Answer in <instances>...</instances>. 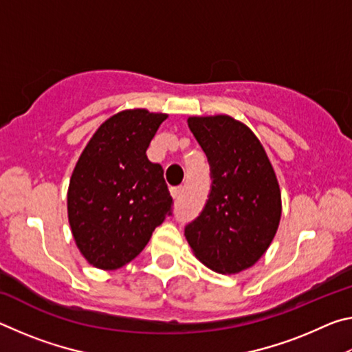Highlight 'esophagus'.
I'll return each mask as SVG.
<instances>
[{
  "mask_svg": "<svg viewBox=\"0 0 352 352\" xmlns=\"http://www.w3.org/2000/svg\"><path fill=\"white\" fill-rule=\"evenodd\" d=\"M183 192V188L182 186H175V188H170V195L174 197L175 200L180 199V195Z\"/></svg>",
  "mask_w": 352,
  "mask_h": 352,
  "instance_id": "34e87169",
  "label": "esophagus"
}]
</instances>
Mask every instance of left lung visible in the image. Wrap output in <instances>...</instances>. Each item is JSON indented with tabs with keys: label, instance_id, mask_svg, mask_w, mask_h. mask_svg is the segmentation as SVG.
I'll list each match as a JSON object with an SVG mask.
<instances>
[{
	"label": "left lung",
	"instance_id": "left-lung-1",
	"mask_svg": "<svg viewBox=\"0 0 352 352\" xmlns=\"http://www.w3.org/2000/svg\"><path fill=\"white\" fill-rule=\"evenodd\" d=\"M211 164L212 186L200 216L184 228L190 250L212 272L234 275L267 252L281 220V189L252 130L228 115L189 116Z\"/></svg>",
	"mask_w": 352,
	"mask_h": 352
}]
</instances>
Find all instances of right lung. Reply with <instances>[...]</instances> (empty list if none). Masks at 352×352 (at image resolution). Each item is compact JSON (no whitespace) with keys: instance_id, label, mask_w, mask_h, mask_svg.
I'll list each match as a JSON object with an SVG mask.
<instances>
[{"instance_id":"add662e5","label":"right lung","mask_w":352,"mask_h":352,"mask_svg":"<svg viewBox=\"0 0 352 352\" xmlns=\"http://www.w3.org/2000/svg\"><path fill=\"white\" fill-rule=\"evenodd\" d=\"M166 113L130 109L100 124L74 166L68 220L93 267L116 270L138 256L170 212L163 168L146 151Z\"/></svg>"}]
</instances>
